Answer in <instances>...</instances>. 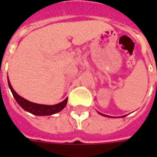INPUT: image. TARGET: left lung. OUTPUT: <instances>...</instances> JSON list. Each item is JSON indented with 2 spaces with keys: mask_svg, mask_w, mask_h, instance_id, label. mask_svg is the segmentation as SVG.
Instances as JSON below:
<instances>
[{
  "mask_svg": "<svg viewBox=\"0 0 157 157\" xmlns=\"http://www.w3.org/2000/svg\"><path fill=\"white\" fill-rule=\"evenodd\" d=\"M98 113H99V114H101V115H102V116H105V117H109V118H111V117H110V116H109V115H105V114H102V113H99V112H98Z\"/></svg>",
  "mask_w": 157,
  "mask_h": 157,
  "instance_id": "left-lung-1",
  "label": "left lung"
}]
</instances>
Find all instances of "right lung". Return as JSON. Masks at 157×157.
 <instances>
[{
    "mask_svg": "<svg viewBox=\"0 0 157 157\" xmlns=\"http://www.w3.org/2000/svg\"><path fill=\"white\" fill-rule=\"evenodd\" d=\"M7 81H8V86L9 88L12 92V95L16 99L17 102L19 105L22 107V109H24L27 112L30 113L32 114L37 116H47V115H52L55 114L56 113H59L61 111L62 109L65 108L66 104H67V101L68 98H65L63 102L57 103L55 105H44V104H39V103H35V102H32L27 100V99L23 98L21 96H19L17 92L13 90L12 85L10 83L9 78L7 77Z\"/></svg>",
    "mask_w": 157,
    "mask_h": 157,
    "instance_id": "add662e5",
    "label": "right lung"
}]
</instances>
